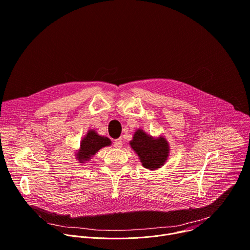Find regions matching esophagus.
<instances>
[{
	"instance_id": "1",
	"label": "esophagus",
	"mask_w": 250,
	"mask_h": 250,
	"mask_svg": "<svg viewBox=\"0 0 250 250\" xmlns=\"http://www.w3.org/2000/svg\"><path fill=\"white\" fill-rule=\"evenodd\" d=\"M114 146L115 147H121L122 146V140L119 138V139H116L114 141Z\"/></svg>"
}]
</instances>
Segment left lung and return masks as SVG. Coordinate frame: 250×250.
<instances>
[{
	"instance_id": "left-lung-1",
	"label": "left lung",
	"mask_w": 250,
	"mask_h": 250,
	"mask_svg": "<svg viewBox=\"0 0 250 250\" xmlns=\"http://www.w3.org/2000/svg\"><path fill=\"white\" fill-rule=\"evenodd\" d=\"M130 145L138 154L144 167L148 169L160 168L168 157L169 146L166 139L161 137L154 140L143 130H138L135 133Z\"/></svg>"
}]
</instances>
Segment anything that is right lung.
I'll return each instance as SVG.
<instances>
[{
  "label": "right lung",
  "mask_w": 250,
  "mask_h": 250,
  "mask_svg": "<svg viewBox=\"0 0 250 250\" xmlns=\"http://www.w3.org/2000/svg\"><path fill=\"white\" fill-rule=\"evenodd\" d=\"M111 142L108 138L98 136L93 130H90L81 143V148L77 156L78 160L80 163L83 161H87L102 147L109 146Z\"/></svg>",
  "instance_id": "1"
}]
</instances>
